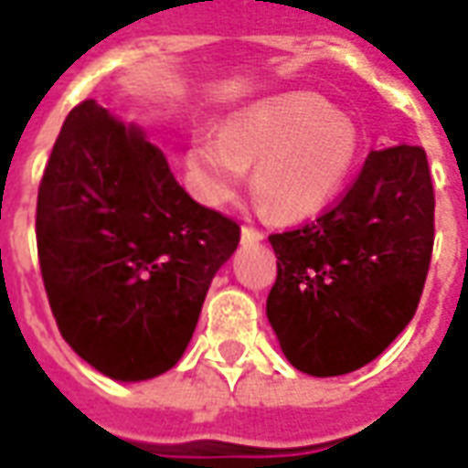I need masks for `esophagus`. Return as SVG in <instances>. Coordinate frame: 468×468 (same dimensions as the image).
I'll return each instance as SVG.
<instances>
[{
	"instance_id": "esophagus-1",
	"label": "esophagus",
	"mask_w": 468,
	"mask_h": 468,
	"mask_svg": "<svg viewBox=\"0 0 468 468\" xmlns=\"http://www.w3.org/2000/svg\"><path fill=\"white\" fill-rule=\"evenodd\" d=\"M240 238H243V243H261L265 235L261 230H255V228H248L243 225V230H240Z\"/></svg>"
}]
</instances>
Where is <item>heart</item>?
Segmentation results:
<instances>
[{"label": "heart", "instance_id": "b5f03b06", "mask_svg": "<svg viewBox=\"0 0 468 468\" xmlns=\"http://www.w3.org/2000/svg\"><path fill=\"white\" fill-rule=\"evenodd\" d=\"M361 150L356 124L331 102L293 92L238 110L220 133H197L185 165L197 197L225 205L253 167V193L278 220L324 210L351 177Z\"/></svg>", "mask_w": 468, "mask_h": 468}]
</instances>
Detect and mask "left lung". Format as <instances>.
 Returning a JSON list of instances; mask_svg holds the SVG:
<instances>
[{
    "label": "left lung",
    "mask_w": 468,
    "mask_h": 468,
    "mask_svg": "<svg viewBox=\"0 0 468 468\" xmlns=\"http://www.w3.org/2000/svg\"><path fill=\"white\" fill-rule=\"evenodd\" d=\"M268 240L278 278L265 314L291 366L325 378L371 363L413 318L431 263L426 153L373 150L341 203Z\"/></svg>",
    "instance_id": "1"
}]
</instances>
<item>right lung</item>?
I'll use <instances>...</instances> for the list:
<instances>
[{"mask_svg": "<svg viewBox=\"0 0 468 468\" xmlns=\"http://www.w3.org/2000/svg\"><path fill=\"white\" fill-rule=\"evenodd\" d=\"M238 243V223L195 203L140 127L95 100L67 115L37 195V250L59 334L95 371H170Z\"/></svg>", "mask_w": 468, "mask_h": 468, "instance_id": "obj_1", "label": "right lung"}]
</instances>
